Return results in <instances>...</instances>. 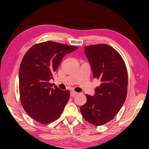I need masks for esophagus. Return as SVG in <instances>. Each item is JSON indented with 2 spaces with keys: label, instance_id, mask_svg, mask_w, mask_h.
Segmentation results:
<instances>
[{
  "label": "esophagus",
  "instance_id": "1",
  "mask_svg": "<svg viewBox=\"0 0 149 149\" xmlns=\"http://www.w3.org/2000/svg\"><path fill=\"white\" fill-rule=\"evenodd\" d=\"M77 94H78V93L76 92V91H70V96L71 97H74Z\"/></svg>",
  "mask_w": 149,
  "mask_h": 149
}]
</instances>
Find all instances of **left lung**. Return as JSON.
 <instances>
[{
    "instance_id": "8db88e82",
    "label": "left lung",
    "mask_w": 149,
    "mask_h": 149,
    "mask_svg": "<svg viewBox=\"0 0 149 149\" xmlns=\"http://www.w3.org/2000/svg\"><path fill=\"white\" fill-rule=\"evenodd\" d=\"M93 76L101 84L94 96L86 94L87 102L80 111L84 119L99 126L117 115L127 96L128 76L125 62L118 52L107 44L85 47Z\"/></svg>"
}]
</instances>
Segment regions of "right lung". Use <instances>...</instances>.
<instances>
[{"instance_id": "obj_1", "label": "right lung", "mask_w": 149, "mask_h": 149, "mask_svg": "<svg viewBox=\"0 0 149 149\" xmlns=\"http://www.w3.org/2000/svg\"><path fill=\"white\" fill-rule=\"evenodd\" d=\"M77 49L46 41L34 45L24 55L19 72L20 100L26 113L38 123H52L62 115L70 91L52 87L49 81L64 56Z\"/></svg>"}]
</instances>
